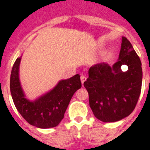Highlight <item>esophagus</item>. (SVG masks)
Instances as JSON below:
<instances>
[{"label":"esophagus","mask_w":150,"mask_h":150,"mask_svg":"<svg viewBox=\"0 0 150 150\" xmlns=\"http://www.w3.org/2000/svg\"><path fill=\"white\" fill-rule=\"evenodd\" d=\"M80 79H81V82H82V84H83L85 81L86 80V77L85 75H81V77H80Z\"/></svg>","instance_id":"1"}]
</instances>
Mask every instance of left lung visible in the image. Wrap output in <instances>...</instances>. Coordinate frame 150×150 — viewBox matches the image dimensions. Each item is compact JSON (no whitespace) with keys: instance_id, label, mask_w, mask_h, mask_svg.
Returning <instances> with one entry per match:
<instances>
[{"instance_id":"8db88e82","label":"left lung","mask_w":150,"mask_h":150,"mask_svg":"<svg viewBox=\"0 0 150 150\" xmlns=\"http://www.w3.org/2000/svg\"><path fill=\"white\" fill-rule=\"evenodd\" d=\"M128 71L122 72L121 66ZM142 70L139 57L128 39L122 37L118 61L113 66L99 63L89 70L84 82L94 116L103 122H114L134 110L142 89Z\"/></svg>"}]
</instances>
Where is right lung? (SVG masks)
Listing matches in <instances>:
<instances>
[{"mask_svg":"<svg viewBox=\"0 0 150 150\" xmlns=\"http://www.w3.org/2000/svg\"><path fill=\"white\" fill-rule=\"evenodd\" d=\"M21 57L16 59L10 78V90L16 109L29 124L40 128L56 127L64 118L71 99L82 87L79 75L61 80L49 93L35 101L25 97L18 77Z\"/></svg>","mask_w":150,"mask_h":150,"instance_id":"1","label":"right lung"}]
</instances>
